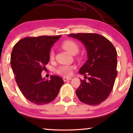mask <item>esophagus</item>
<instances>
[{
	"label": "esophagus",
	"instance_id": "obj_1",
	"mask_svg": "<svg viewBox=\"0 0 133 133\" xmlns=\"http://www.w3.org/2000/svg\"><path fill=\"white\" fill-rule=\"evenodd\" d=\"M63 81L65 82L66 81H70V80L72 79V78L71 77H63Z\"/></svg>",
	"mask_w": 133,
	"mask_h": 133
}]
</instances>
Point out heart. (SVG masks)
Masks as SVG:
<instances>
[{
  "mask_svg": "<svg viewBox=\"0 0 133 133\" xmlns=\"http://www.w3.org/2000/svg\"><path fill=\"white\" fill-rule=\"evenodd\" d=\"M62 47L65 50L71 54H75L79 51V46L75 41L68 40L63 42L62 44ZM54 59V53L51 51L50 54V60L52 61ZM76 68L74 65H61L56 70L57 74L63 76H70L72 74V71Z\"/></svg>",
  "mask_w": 133,
  "mask_h": 133,
  "instance_id": "obj_1",
  "label": "heart"
}]
</instances>
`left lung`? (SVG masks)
Instances as JSON below:
<instances>
[{"instance_id": "obj_1", "label": "left lung", "mask_w": 133, "mask_h": 133, "mask_svg": "<svg viewBox=\"0 0 133 133\" xmlns=\"http://www.w3.org/2000/svg\"><path fill=\"white\" fill-rule=\"evenodd\" d=\"M68 36L83 43L88 56V60L79 71L80 74L85 76V78L88 77V81L81 79L76 95L82 102L90 105H99L110 96L117 75L115 47L99 34L72 33Z\"/></svg>"}]
</instances>
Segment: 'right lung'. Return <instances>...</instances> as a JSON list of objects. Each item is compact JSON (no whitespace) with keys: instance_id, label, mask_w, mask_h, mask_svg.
Listing matches in <instances>:
<instances>
[{"instance_id":"1","label":"right lung","mask_w":133,"mask_h":133,"mask_svg":"<svg viewBox=\"0 0 133 133\" xmlns=\"http://www.w3.org/2000/svg\"><path fill=\"white\" fill-rule=\"evenodd\" d=\"M61 35L26 37L16 43L11 54V65L22 93L27 100L41 105L53 101L64 82L51 76L42 79L41 72L50 61L51 47Z\"/></svg>"}]
</instances>
